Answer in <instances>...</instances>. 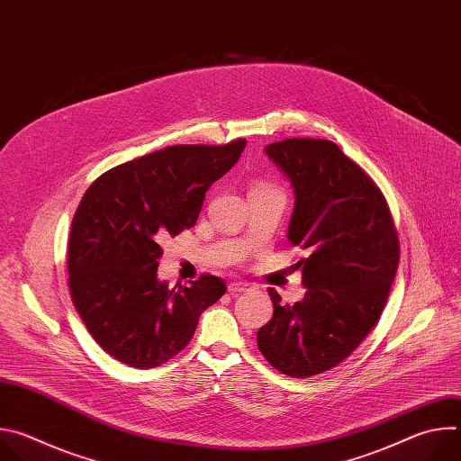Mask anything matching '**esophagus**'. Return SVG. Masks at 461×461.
<instances>
[{
  "instance_id": "34e87169",
  "label": "esophagus",
  "mask_w": 461,
  "mask_h": 461,
  "mask_svg": "<svg viewBox=\"0 0 461 461\" xmlns=\"http://www.w3.org/2000/svg\"><path fill=\"white\" fill-rule=\"evenodd\" d=\"M249 290H251V285H248V283H230V286H228V292L231 295L242 294V292H249Z\"/></svg>"
}]
</instances>
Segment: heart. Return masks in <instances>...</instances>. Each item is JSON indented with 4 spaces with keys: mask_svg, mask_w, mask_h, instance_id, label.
Returning a JSON list of instances; mask_svg holds the SVG:
<instances>
[{
    "mask_svg": "<svg viewBox=\"0 0 461 461\" xmlns=\"http://www.w3.org/2000/svg\"><path fill=\"white\" fill-rule=\"evenodd\" d=\"M249 191H279L274 184H270V182H262V180H258V182H255L253 185H251V189Z\"/></svg>",
    "mask_w": 461,
    "mask_h": 461,
    "instance_id": "heart-1",
    "label": "heart"
}]
</instances>
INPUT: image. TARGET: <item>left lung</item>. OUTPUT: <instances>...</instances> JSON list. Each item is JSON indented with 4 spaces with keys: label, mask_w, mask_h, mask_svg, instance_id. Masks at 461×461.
<instances>
[{
    "label": "left lung",
    "mask_w": 461,
    "mask_h": 461,
    "mask_svg": "<svg viewBox=\"0 0 461 461\" xmlns=\"http://www.w3.org/2000/svg\"><path fill=\"white\" fill-rule=\"evenodd\" d=\"M265 151L295 191L288 240L310 255L295 262L303 301L281 304L268 288L274 317L257 347L279 372L310 377L347 359L379 321L400 240L381 189L334 142L286 139Z\"/></svg>",
    "instance_id": "left-lung-1"
}]
</instances>
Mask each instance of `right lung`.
Here are the masks:
<instances>
[{
	"label": "right lung",
	"instance_id": "obj_1",
	"mask_svg": "<svg viewBox=\"0 0 461 461\" xmlns=\"http://www.w3.org/2000/svg\"><path fill=\"white\" fill-rule=\"evenodd\" d=\"M246 148L171 146L100 175L71 224L68 272L73 304L93 339L133 368H155L193 338L226 283L204 274L189 286L157 279L160 242L194 226L206 191Z\"/></svg>",
	"mask_w": 461,
	"mask_h": 461
}]
</instances>
